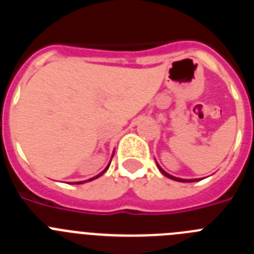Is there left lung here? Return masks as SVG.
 <instances>
[{"instance_id":"1","label":"left lung","mask_w":254,"mask_h":254,"mask_svg":"<svg viewBox=\"0 0 254 254\" xmlns=\"http://www.w3.org/2000/svg\"><path fill=\"white\" fill-rule=\"evenodd\" d=\"M156 164H158V163H156ZM158 168H159V170H160V172L163 173L164 176L168 177V178H170V179H173V181H177V182H187V183H190V182H198V181H199V179H183V178H178V177L172 176V174H169V173L165 172V170H164L163 168H161L160 165H159V164H158Z\"/></svg>"}]
</instances>
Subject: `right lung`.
Masks as SVG:
<instances>
[{
    "mask_svg": "<svg viewBox=\"0 0 254 254\" xmlns=\"http://www.w3.org/2000/svg\"><path fill=\"white\" fill-rule=\"evenodd\" d=\"M113 155H114V151H113ZM113 155H112V158H113ZM109 165H111V163L108 164L107 167H105V169L103 170L102 173H99V174H98V176H95V177H93V178H90V179H87V181H81V182H75V183H72V185H82V183H85V182H91V181H94V179H96V178H99L100 176H103V174H104L105 172H107L108 170V168H109Z\"/></svg>",
    "mask_w": 254,
    "mask_h": 254,
    "instance_id": "right-lung-1",
    "label": "right lung"
}]
</instances>
